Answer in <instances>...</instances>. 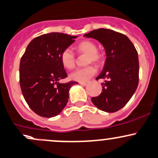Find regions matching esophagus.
<instances>
[{"label": "esophagus", "mask_w": 158, "mask_h": 158, "mask_svg": "<svg viewBox=\"0 0 158 158\" xmlns=\"http://www.w3.org/2000/svg\"><path fill=\"white\" fill-rule=\"evenodd\" d=\"M79 84L82 86H86L87 84V82H79Z\"/></svg>", "instance_id": "obj_1"}]
</instances>
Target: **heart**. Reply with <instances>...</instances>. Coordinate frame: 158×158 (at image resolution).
I'll list each match as a JSON object with an SVG mask.
<instances>
[{
    "label": "heart",
    "mask_w": 158,
    "mask_h": 158,
    "mask_svg": "<svg viewBox=\"0 0 158 158\" xmlns=\"http://www.w3.org/2000/svg\"><path fill=\"white\" fill-rule=\"evenodd\" d=\"M77 50L80 54H87L86 63L90 64L91 62L99 64L102 60V55L98 52V47L94 42L90 40H83L80 42L77 46ZM60 62L64 68L70 70L75 66L76 57L71 49L66 48L60 54ZM96 68L93 65L80 68L76 69L70 74L71 80L78 82H86L96 74Z\"/></svg>",
    "instance_id": "obj_1"
}]
</instances>
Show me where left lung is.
Listing matches in <instances>:
<instances>
[{
	"label": "left lung",
	"mask_w": 158,
	"mask_h": 158,
	"mask_svg": "<svg viewBox=\"0 0 158 158\" xmlns=\"http://www.w3.org/2000/svg\"><path fill=\"white\" fill-rule=\"evenodd\" d=\"M84 36L98 40L107 56L104 68L96 77L105 80L101 84L102 92L91 98L92 103L103 111H118L130 101L138 85L137 50L127 36L113 30L99 28Z\"/></svg>",
	"instance_id": "8db88e82"
}]
</instances>
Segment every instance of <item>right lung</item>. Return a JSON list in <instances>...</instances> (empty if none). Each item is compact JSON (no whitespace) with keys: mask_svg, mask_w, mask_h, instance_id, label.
Listing matches in <instances>:
<instances>
[{"mask_svg":"<svg viewBox=\"0 0 158 158\" xmlns=\"http://www.w3.org/2000/svg\"><path fill=\"white\" fill-rule=\"evenodd\" d=\"M77 36L53 32L33 39L20 63V85L30 108L44 118H53L62 111L69 98V90L78 84L59 82L68 77L60 62V54Z\"/></svg>","mask_w":158,"mask_h":158,"instance_id":"obj_1","label":"right lung"}]
</instances>
